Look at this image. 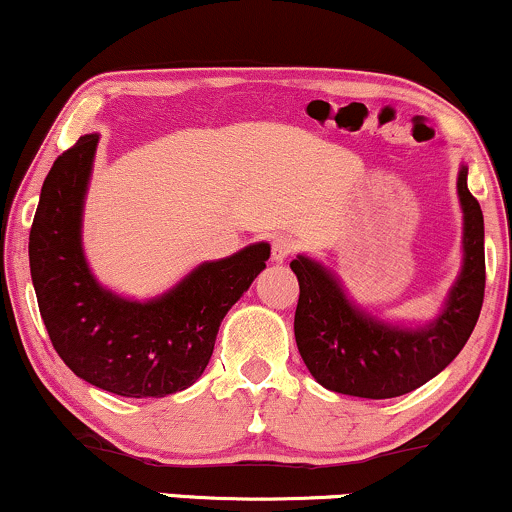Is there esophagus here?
<instances>
[{"label":"esophagus","mask_w":512,"mask_h":512,"mask_svg":"<svg viewBox=\"0 0 512 512\" xmlns=\"http://www.w3.org/2000/svg\"><path fill=\"white\" fill-rule=\"evenodd\" d=\"M293 250H295L293 238H290V236H278V238H274V243H271V260L283 262Z\"/></svg>","instance_id":"esophagus-1"}]
</instances>
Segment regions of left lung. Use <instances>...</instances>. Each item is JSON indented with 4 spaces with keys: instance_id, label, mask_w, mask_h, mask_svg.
I'll use <instances>...</instances> for the list:
<instances>
[{
    "instance_id": "left-lung-1",
    "label": "left lung",
    "mask_w": 512,
    "mask_h": 512,
    "mask_svg": "<svg viewBox=\"0 0 512 512\" xmlns=\"http://www.w3.org/2000/svg\"><path fill=\"white\" fill-rule=\"evenodd\" d=\"M463 210V262L454 286L428 323H394L366 312L338 274L307 255L290 262L300 281L295 342L314 380L326 390L364 399L413 392L458 357L480 319L484 300V217L468 191V167L456 181Z\"/></svg>"
}]
</instances>
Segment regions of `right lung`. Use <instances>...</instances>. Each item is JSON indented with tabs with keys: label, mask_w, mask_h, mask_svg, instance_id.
Listing matches in <instances>:
<instances>
[{
	"label": "right lung",
	"mask_w": 512,
	"mask_h": 512,
	"mask_svg": "<svg viewBox=\"0 0 512 512\" xmlns=\"http://www.w3.org/2000/svg\"><path fill=\"white\" fill-rule=\"evenodd\" d=\"M99 134L58 155L30 229V276L51 345L77 378L120 397H167L203 375L222 319L267 267L269 243L198 264L151 300L101 286L82 245Z\"/></svg>",
	"instance_id": "right-lung-1"
}]
</instances>
